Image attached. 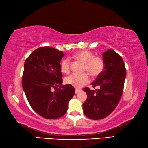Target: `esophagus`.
I'll list each match as a JSON object with an SVG mask.
<instances>
[{
    "mask_svg": "<svg viewBox=\"0 0 148 148\" xmlns=\"http://www.w3.org/2000/svg\"><path fill=\"white\" fill-rule=\"evenodd\" d=\"M80 91H81V90H80V89H77V88L75 89V93H76V94H78V93H79Z\"/></svg>",
    "mask_w": 148,
    "mask_h": 148,
    "instance_id": "esophagus-1",
    "label": "esophagus"
}]
</instances>
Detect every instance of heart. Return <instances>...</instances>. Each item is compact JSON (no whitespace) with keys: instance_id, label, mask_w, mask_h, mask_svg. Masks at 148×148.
Here are the masks:
<instances>
[{"instance_id":"1","label":"heart","mask_w":148,"mask_h":148,"mask_svg":"<svg viewBox=\"0 0 148 148\" xmlns=\"http://www.w3.org/2000/svg\"><path fill=\"white\" fill-rule=\"evenodd\" d=\"M77 59L84 63L82 71H86L93 77H96L103 71L105 62L100 56H94V54L87 50L81 51L75 54ZM61 71L64 73H68L70 70V60L66 58L62 60L60 64ZM87 73H73L65 78V82L77 88H80L88 84L90 81L89 75Z\"/></svg>"}]
</instances>
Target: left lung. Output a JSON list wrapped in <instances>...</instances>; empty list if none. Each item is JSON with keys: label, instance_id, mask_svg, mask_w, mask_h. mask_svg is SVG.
Wrapping results in <instances>:
<instances>
[{"label": "left lung", "instance_id": "obj_1", "mask_svg": "<svg viewBox=\"0 0 148 148\" xmlns=\"http://www.w3.org/2000/svg\"><path fill=\"white\" fill-rule=\"evenodd\" d=\"M105 62L103 71L92 82L93 88L99 89H83L87 99L83 105L84 114L92 120L105 118L117 107L122 95L126 77L125 64L121 56L112 49L103 53Z\"/></svg>", "mask_w": 148, "mask_h": 148}]
</instances>
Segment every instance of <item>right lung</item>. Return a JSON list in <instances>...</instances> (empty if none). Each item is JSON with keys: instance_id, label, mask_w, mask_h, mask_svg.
I'll return each mask as SVG.
<instances>
[{"instance_id": "add662e5", "label": "right lung", "mask_w": 148, "mask_h": 148, "mask_svg": "<svg viewBox=\"0 0 148 148\" xmlns=\"http://www.w3.org/2000/svg\"><path fill=\"white\" fill-rule=\"evenodd\" d=\"M63 52L51 47L34 51L26 60L22 86L31 107L46 119L61 118L75 90L69 84L62 85L60 61Z\"/></svg>"}]
</instances>
